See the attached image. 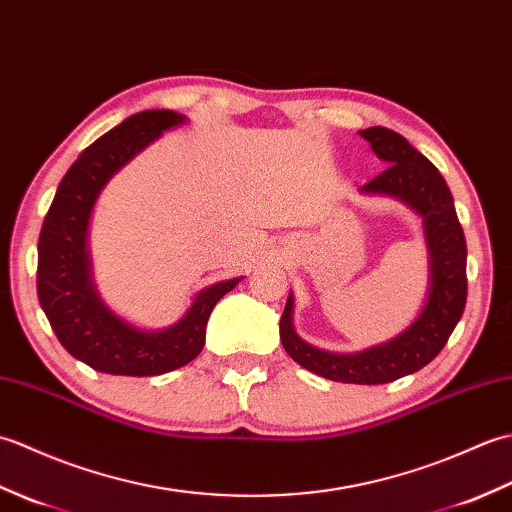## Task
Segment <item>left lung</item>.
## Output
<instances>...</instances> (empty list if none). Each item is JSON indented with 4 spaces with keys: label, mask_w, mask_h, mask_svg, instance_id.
Returning <instances> with one entry per match:
<instances>
[{
    "label": "left lung",
    "mask_w": 512,
    "mask_h": 512,
    "mask_svg": "<svg viewBox=\"0 0 512 512\" xmlns=\"http://www.w3.org/2000/svg\"><path fill=\"white\" fill-rule=\"evenodd\" d=\"M361 134L374 154L389 165L358 191L400 200L422 217L427 244L429 286L418 317L394 339L361 352H328L301 339L292 325L295 299L288 295L279 321L284 350L308 372L336 383L383 385L418 372L440 354L466 303V242L453 195L440 171L407 138L387 127H369Z\"/></svg>",
    "instance_id": "left-lung-1"
}]
</instances>
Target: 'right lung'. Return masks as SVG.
I'll use <instances>...</instances> for the list:
<instances>
[{"label":"right lung","mask_w":512,"mask_h":512,"mask_svg":"<svg viewBox=\"0 0 512 512\" xmlns=\"http://www.w3.org/2000/svg\"><path fill=\"white\" fill-rule=\"evenodd\" d=\"M187 116L171 110L132 114L83 151L59 182L39 235L37 295L61 345L96 372L160 376L202 352L215 303L244 277L217 281L193 297L182 317L162 330H143L105 306L92 277L88 246L101 191L140 151Z\"/></svg>","instance_id":"obj_1"}]
</instances>
